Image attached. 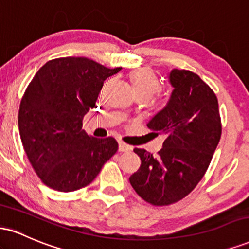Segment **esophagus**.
Instances as JSON below:
<instances>
[{
  "label": "esophagus",
  "mask_w": 249,
  "mask_h": 249,
  "mask_svg": "<svg viewBox=\"0 0 249 249\" xmlns=\"http://www.w3.org/2000/svg\"><path fill=\"white\" fill-rule=\"evenodd\" d=\"M118 150H119V152H127V151L132 150V147H131L130 145L125 144V142H118Z\"/></svg>",
  "instance_id": "34e87169"
}]
</instances>
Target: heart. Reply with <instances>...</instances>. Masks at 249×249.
<instances>
[{
	"label": "heart",
	"mask_w": 249,
	"mask_h": 249,
	"mask_svg": "<svg viewBox=\"0 0 249 249\" xmlns=\"http://www.w3.org/2000/svg\"><path fill=\"white\" fill-rule=\"evenodd\" d=\"M134 93H144L151 98L161 88L159 77L147 68L134 70L130 76Z\"/></svg>",
	"instance_id": "heart-1"
}]
</instances>
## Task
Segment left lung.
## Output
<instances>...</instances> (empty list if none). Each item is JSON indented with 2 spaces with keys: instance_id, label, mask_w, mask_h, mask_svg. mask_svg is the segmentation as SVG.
I'll use <instances>...</instances> for the list:
<instances>
[{
  "instance_id": "left-lung-1",
  "label": "left lung",
  "mask_w": 249,
  "mask_h": 249,
  "mask_svg": "<svg viewBox=\"0 0 249 249\" xmlns=\"http://www.w3.org/2000/svg\"><path fill=\"white\" fill-rule=\"evenodd\" d=\"M166 107L148 122L154 133L166 136L158 156L134 148L142 165L130 177L133 190L154 206L174 204L190 194L206 173L220 137L218 98L196 73L173 69Z\"/></svg>"
}]
</instances>
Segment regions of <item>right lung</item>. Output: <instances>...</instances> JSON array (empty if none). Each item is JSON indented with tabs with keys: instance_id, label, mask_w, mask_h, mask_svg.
Here are the masks:
<instances>
[{
	"instance_id": "add662e5",
	"label": "right lung",
	"mask_w": 249,
	"mask_h": 249,
	"mask_svg": "<svg viewBox=\"0 0 249 249\" xmlns=\"http://www.w3.org/2000/svg\"><path fill=\"white\" fill-rule=\"evenodd\" d=\"M122 68L108 69L87 57L45 63L28 85L18 111L22 144L43 184L59 192L88 186L118 150L112 137L98 139L83 130V118L103 83Z\"/></svg>"
}]
</instances>
